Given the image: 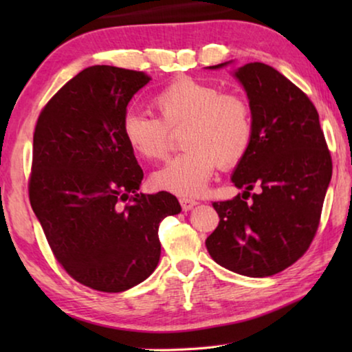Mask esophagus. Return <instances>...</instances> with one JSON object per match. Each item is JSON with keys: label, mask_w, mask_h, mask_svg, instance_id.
I'll use <instances>...</instances> for the list:
<instances>
[{"label": "esophagus", "mask_w": 352, "mask_h": 352, "mask_svg": "<svg viewBox=\"0 0 352 352\" xmlns=\"http://www.w3.org/2000/svg\"><path fill=\"white\" fill-rule=\"evenodd\" d=\"M180 204H182L183 211H189V210H192V208H194L195 205H197V201H195L194 199L183 197V199H180Z\"/></svg>", "instance_id": "esophagus-1"}]
</instances>
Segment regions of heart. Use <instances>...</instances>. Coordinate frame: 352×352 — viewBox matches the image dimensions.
Wrapping results in <instances>:
<instances>
[{
  "instance_id": "b5f03b06",
  "label": "heart",
  "mask_w": 352,
  "mask_h": 352,
  "mask_svg": "<svg viewBox=\"0 0 352 352\" xmlns=\"http://www.w3.org/2000/svg\"><path fill=\"white\" fill-rule=\"evenodd\" d=\"M157 116L130 110L122 119L127 146L142 160H163L170 148V132L182 133L186 148L157 170L152 183L162 190L192 197L204 192L216 170L233 169L252 147V107L236 91L216 83L178 77L155 93Z\"/></svg>"
}]
</instances>
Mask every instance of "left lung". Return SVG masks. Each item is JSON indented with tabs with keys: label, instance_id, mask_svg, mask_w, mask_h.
Instances as JSON below:
<instances>
[{
	"label": "left lung",
	"instance_id": "obj_1",
	"mask_svg": "<svg viewBox=\"0 0 352 352\" xmlns=\"http://www.w3.org/2000/svg\"><path fill=\"white\" fill-rule=\"evenodd\" d=\"M236 77L247 91L254 126L252 147L231 178L245 190L214 201L219 225L205 243L219 265L264 278L295 264L311 247L332 158L318 111L295 83L261 62L243 65Z\"/></svg>",
	"mask_w": 352,
	"mask_h": 352
}]
</instances>
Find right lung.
<instances>
[{"instance_id":"add662e5","label":"right lung","mask_w":352,"mask_h":352,"mask_svg":"<svg viewBox=\"0 0 352 352\" xmlns=\"http://www.w3.org/2000/svg\"><path fill=\"white\" fill-rule=\"evenodd\" d=\"M142 71L94 65L40 111L29 200L52 254L87 287L118 294L157 269L158 226L182 211L175 195L138 194L142 169L122 135Z\"/></svg>"}]
</instances>
